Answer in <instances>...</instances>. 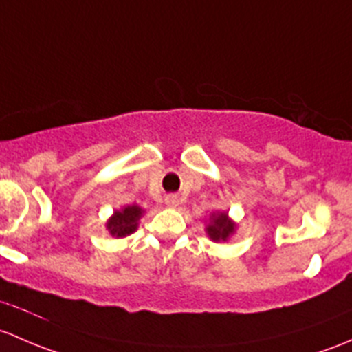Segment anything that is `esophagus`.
I'll list each match as a JSON object with an SVG mask.
<instances>
[{
	"label": "esophagus",
	"mask_w": 352,
	"mask_h": 352,
	"mask_svg": "<svg viewBox=\"0 0 352 352\" xmlns=\"http://www.w3.org/2000/svg\"><path fill=\"white\" fill-rule=\"evenodd\" d=\"M166 205L171 206V208H176V206L179 205V198H177L176 195H168V197H166Z\"/></svg>",
	"instance_id": "1"
}]
</instances>
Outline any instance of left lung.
<instances>
[{"label": "left lung", "instance_id": "8db88e82", "mask_svg": "<svg viewBox=\"0 0 352 352\" xmlns=\"http://www.w3.org/2000/svg\"><path fill=\"white\" fill-rule=\"evenodd\" d=\"M206 230L213 241H227V237L234 232V223L227 219V213H219L213 215V223H210Z\"/></svg>", "mask_w": 352, "mask_h": 352}]
</instances>
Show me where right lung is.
<instances>
[{"mask_svg": "<svg viewBox=\"0 0 352 352\" xmlns=\"http://www.w3.org/2000/svg\"><path fill=\"white\" fill-rule=\"evenodd\" d=\"M140 215H142V210L139 206H126L122 212H115V215L108 222V230L111 232V235L125 237L137 229V220L140 219Z\"/></svg>", "mask_w": 352, "mask_h": 352, "instance_id": "obj_1", "label": "right lung"}]
</instances>
